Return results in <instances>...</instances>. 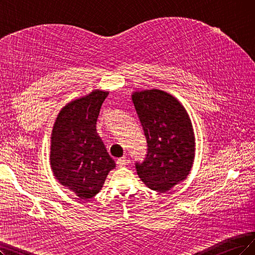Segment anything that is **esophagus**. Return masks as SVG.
Masks as SVG:
<instances>
[{"label":"esophagus","instance_id":"obj_1","mask_svg":"<svg viewBox=\"0 0 255 255\" xmlns=\"http://www.w3.org/2000/svg\"><path fill=\"white\" fill-rule=\"evenodd\" d=\"M127 163H128L127 157H122V158H119V159L117 160V165H118V167H125V166L127 165Z\"/></svg>","mask_w":255,"mask_h":255}]
</instances>
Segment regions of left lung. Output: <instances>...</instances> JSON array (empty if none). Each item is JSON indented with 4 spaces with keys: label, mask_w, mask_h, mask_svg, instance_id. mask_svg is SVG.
<instances>
[{
    "label": "left lung",
    "mask_w": 255,
    "mask_h": 255,
    "mask_svg": "<svg viewBox=\"0 0 255 255\" xmlns=\"http://www.w3.org/2000/svg\"><path fill=\"white\" fill-rule=\"evenodd\" d=\"M131 100L147 143L144 161L136 162L139 178L165 192L188 176L195 160V134L186 110L164 91L134 92Z\"/></svg>",
    "instance_id": "obj_1"
}]
</instances>
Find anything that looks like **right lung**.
Listing matches in <instances>:
<instances>
[{"label":"right lung","mask_w":255,"mask_h":255,"mask_svg":"<svg viewBox=\"0 0 255 255\" xmlns=\"http://www.w3.org/2000/svg\"><path fill=\"white\" fill-rule=\"evenodd\" d=\"M109 92L94 90L59 112L51 134L50 164L56 180L80 200L94 197L115 162L96 133L99 111Z\"/></svg>","instance_id":"right-lung-1"}]
</instances>
